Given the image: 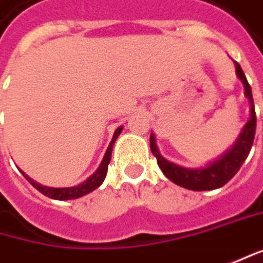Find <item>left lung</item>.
I'll use <instances>...</instances> for the list:
<instances>
[{
  "label": "left lung",
  "instance_id": "left-lung-1",
  "mask_svg": "<svg viewBox=\"0 0 263 263\" xmlns=\"http://www.w3.org/2000/svg\"><path fill=\"white\" fill-rule=\"evenodd\" d=\"M235 68H236L238 79L244 85V96L250 102V118L242 127L234 145L231 148H228L220 157L206 163L202 167H184V166H179L177 163H172V161L164 159L157 148L154 133H151V136H149V146H151L154 157L157 159L161 172L179 187H184L187 190H195V192L216 190V189L223 187L229 179L234 178L235 174L239 171V167L242 166V163L246 161L250 149H252L254 133H256V112H254L252 88H250V85L246 79V74L238 63H235Z\"/></svg>",
  "mask_w": 263,
  "mask_h": 263
}]
</instances>
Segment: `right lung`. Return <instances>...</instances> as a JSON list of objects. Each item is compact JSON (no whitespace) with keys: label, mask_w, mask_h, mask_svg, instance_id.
I'll list each match as a JSON object with an SVG mask.
<instances>
[{"label":"right lung","mask_w":263,"mask_h":263,"mask_svg":"<svg viewBox=\"0 0 263 263\" xmlns=\"http://www.w3.org/2000/svg\"><path fill=\"white\" fill-rule=\"evenodd\" d=\"M122 132V127H118L114 133V138L109 143L107 149H106V154H104L103 160L99 166V169L88 178L85 179L84 182L78 184V185H73V187H47V185H42L39 182H35L32 178H29L28 175L24 174V177L28 179L31 182L32 187H35L40 193H43L45 196L50 197V199H55V200H68V199H78V197H82L88 193H91L92 190H96L97 187L102 185V182L106 178V174H107V166H109V161H110V156H112V148H114V143L117 141V138L120 136V133Z\"/></svg>","instance_id":"obj_1"}]
</instances>
